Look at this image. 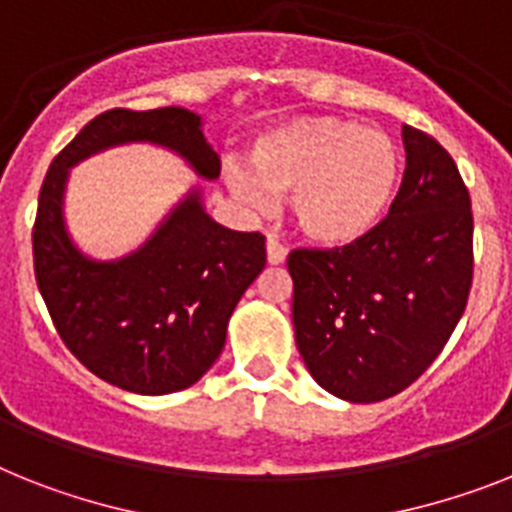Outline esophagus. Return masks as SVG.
I'll use <instances>...</instances> for the list:
<instances>
[{
    "label": "esophagus",
    "instance_id": "esophagus-1",
    "mask_svg": "<svg viewBox=\"0 0 512 512\" xmlns=\"http://www.w3.org/2000/svg\"><path fill=\"white\" fill-rule=\"evenodd\" d=\"M285 259H287V248L282 246L280 240L266 238V261H269V264H285Z\"/></svg>",
    "mask_w": 512,
    "mask_h": 512
}]
</instances>
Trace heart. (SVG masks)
I'll use <instances>...</instances> for the list:
<instances>
[{
	"label": "heart",
	"mask_w": 512,
	"mask_h": 512,
	"mask_svg": "<svg viewBox=\"0 0 512 512\" xmlns=\"http://www.w3.org/2000/svg\"><path fill=\"white\" fill-rule=\"evenodd\" d=\"M251 175L227 172L240 201L266 209L290 198L295 227L324 248H345L390 214L403 175L398 143L342 117H298L261 133L248 154Z\"/></svg>",
	"instance_id": "b5f03b06"
}]
</instances>
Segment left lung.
<instances>
[{
  "instance_id": "8db88e82",
  "label": "left lung",
  "mask_w": 512,
  "mask_h": 512,
  "mask_svg": "<svg viewBox=\"0 0 512 512\" xmlns=\"http://www.w3.org/2000/svg\"><path fill=\"white\" fill-rule=\"evenodd\" d=\"M405 175L377 230L345 248H298L295 345L311 377L348 403L416 382L466 311L474 280L471 196L432 135L403 125Z\"/></svg>"
}]
</instances>
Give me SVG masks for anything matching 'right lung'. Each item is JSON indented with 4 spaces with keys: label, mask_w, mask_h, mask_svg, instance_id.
Masks as SVG:
<instances>
[{
    "label": "right lung",
    "mask_w": 512,
    "mask_h": 512,
    "mask_svg": "<svg viewBox=\"0 0 512 512\" xmlns=\"http://www.w3.org/2000/svg\"><path fill=\"white\" fill-rule=\"evenodd\" d=\"M122 143L164 146L198 177H219V156L196 112L109 109L46 172L33 225V269L59 337L88 371L120 390L170 395L196 384L225 348L232 311L266 264L264 235L214 222L201 190L193 188L138 251L117 261L88 259L65 227L67 175L88 156Z\"/></svg>",
    "instance_id": "right-lung-1"
}]
</instances>
